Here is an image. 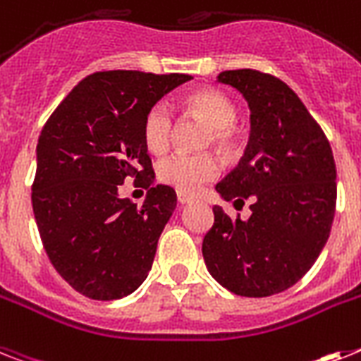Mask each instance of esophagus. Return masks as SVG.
<instances>
[{
	"label": "esophagus",
	"instance_id": "obj_1",
	"mask_svg": "<svg viewBox=\"0 0 361 361\" xmlns=\"http://www.w3.org/2000/svg\"><path fill=\"white\" fill-rule=\"evenodd\" d=\"M178 202H180L181 206H183V204H190V202H192V196L185 195V192H178Z\"/></svg>",
	"mask_w": 361,
	"mask_h": 361
}]
</instances>
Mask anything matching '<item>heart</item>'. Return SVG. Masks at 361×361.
Listing matches in <instances>:
<instances>
[{
  "instance_id": "b5f03b06",
  "label": "heart",
  "mask_w": 361,
  "mask_h": 361,
  "mask_svg": "<svg viewBox=\"0 0 361 361\" xmlns=\"http://www.w3.org/2000/svg\"><path fill=\"white\" fill-rule=\"evenodd\" d=\"M187 105L192 113L206 120L211 126L207 133V145H216L221 150L231 152L237 145V109L233 102L219 90H198L190 94ZM174 111L166 102L159 99L148 107L142 118V140L148 150L161 154L169 148L174 131ZM221 172V163L215 154H187L174 152L166 155L157 165V176L166 185L174 187L180 192L195 195L202 187L213 181Z\"/></svg>"
}]
</instances>
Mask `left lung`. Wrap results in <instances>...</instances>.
Masks as SVG:
<instances>
[{
  "instance_id": "1",
  "label": "left lung",
  "mask_w": 361,
  "mask_h": 361,
  "mask_svg": "<svg viewBox=\"0 0 361 361\" xmlns=\"http://www.w3.org/2000/svg\"><path fill=\"white\" fill-rule=\"evenodd\" d=\"M250 107V140L239 165L216 183L219 195L252 215L213 207L202 243L211 276L241 297H271L306 274L326 245L338 198L336 163L326 135L295 90L259 70H226Z\"/></svg>"
}]
</instances>
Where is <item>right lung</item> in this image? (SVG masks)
<instances>
[{
	"instance_id": "1",
	"label": "right lung",
	"mask_w": 361,
	"mask_h": 361,
	"mask_svg": "<svg viewBox=\"0 0 361 361\" xmlns=\"http://www.w3.org/2000/svg\"><path fill=\"white\" fill-rule=\"evenodd\" d=\"M185 74L94 72L79 81L44 124L31 187L35 221L55 271L92 300H116L145 282L176 207L142 140L152 104ZM128 177L149 189L142 207L120 199Z\"/></svg>"
}]
</instances>
